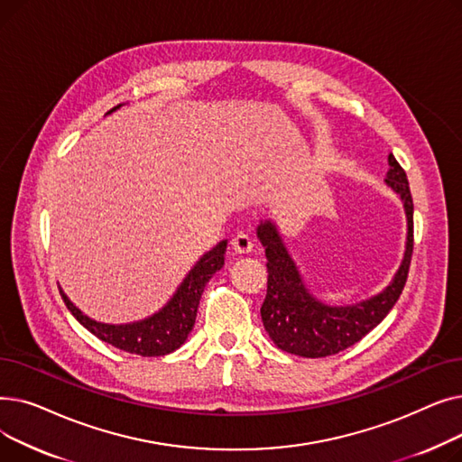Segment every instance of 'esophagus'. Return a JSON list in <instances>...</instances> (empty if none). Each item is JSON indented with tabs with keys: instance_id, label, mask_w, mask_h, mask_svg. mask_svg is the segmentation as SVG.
<instances>
[{
	"instance_id": "obj_1",
	"label": "esophagus",
	"mask_w": 462,
	"mask_h": 462,
	"mask_svg": "<svg viewBox=\"0 0 462 462\" xmlns=\"http://www.w3.org/2000/svg\"><path fill=\"white\" fill-rule=\"evenodd\" d=\"M230 245H232V249H234L237 254H247V253H251V249H253V241H251V237H249L247 234L239 232V234H236V236L232 237Z\"/></svg>"
}]
</instances>
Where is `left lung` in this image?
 <instances>
[{
    "label": "left lung",
    "instance_id": "obj_1",
    "mask_svg": "<svg viewBox=\"0 0 462 462\" xmlns=\"http://www.w3.org/2000/svg\"><path fill=\"white\" fill-rule=\"evenodd\" d=\"M390 185L404 202L408 241L401 268L382 294L348 307H328L314 300L301 282L292 258L272 223L258 226V237L268 258V290L260 307L262 322L277 348L301 357H328L359 343L393 309L402 294L414 251V200L404 168L390 155Z\"/></svg>",
    "mask_w": 462,
    "mask_h": 462
}]
</instances>
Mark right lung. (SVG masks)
<instances>
[{
	"label": "right lung",
	"mask_w": 462,
	"mask_h": 462,
	"mask_svg": "<svg viewBox=\"0 0 462 462\" xmlns=\"http://www.w3.org/2000/svg\"><path fill=\"white\" fill-rule=\"evenodd\" d=\"M225 251H226V241H221L215 249H211L208 254H204L199 260V263L189 272V275L178 288L174 298L168 301V305L161 312H157L155 317L148 320H142L136 324L108 326V324L95 322L72 305L61 290L60 294L72 317H75L97 338H101V341L142 357L166 356L170 352L178 350L185 343L187 335L194 326V320H197V310H199V303L206 284L218 270L223 268Z\"/></svg>",
	"instance_id": "add662e5"
}]
</instances>
